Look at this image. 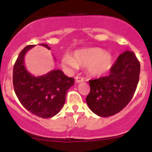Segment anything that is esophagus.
Masks as SVG:
<instances>
[{
  "label": "esophagus",
  "mask_w": 152,
  "mask_h": 152,
  "mask_svg": "<svg viewBox=\"0 0 152 152\" xmlns=\"http://www.w3.org/2000/svg\"><path fill=\"white\" fill-rule=\"evenodd\" d=\"M76 82L77 83H80V82H84V78L80 76H76Z\"/></svg>",
  "instance_id": "34e87169"
}]
</instances>
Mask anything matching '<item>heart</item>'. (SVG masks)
Masks as SVG:
<instances>
[{"instance_id": "b5f03b06", "label": "heart", "mask_w": 152, "mask_h": 152, "mask_svg": "<svg viewBox=\"0 0 152 152\" xmlns=\"http://www.w3.org/2000/svg\"><path fill=\"white\" fill-rule=\"evenodd\" d=\"M64 66L72 69L80 66H88L89 73L95 76L107 73L113 65V57L111 54L99 48L80 49L73 53V56L65 55L62 59Z\"/></svg>"}]
</instances>
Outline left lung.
<instances>
[{
    "label": "left lung",
    "instance_id": "left-lung-1",
    "mask_svg": "<svg viewBox=\"0 0 152 152\" xmlns=\"http://www.w3.org/2000/svg\"><path fill=\"white\" fill-rule=\"evenodd\" d=\"M140 65L134 52L126 50L118 57L109 76L89 81L86 98L89 108L101 117L117 114L126 107L137 88Z\"/></svg>",
    "mask_w": 152,
    "mask_h": 152
}]
</instances>
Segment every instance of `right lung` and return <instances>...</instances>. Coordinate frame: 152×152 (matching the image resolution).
<instances>
[{
  "label": "right lung",
  "instance_id": "add662e5",
  "mask_svg": "<svg viewBox=\"0 0 152 152\" xmlns=\"http://www.w3.org/2000/svg\"><path fill=\"white\" fill-rule=\"evenodd\" d=\"M50 50L46 44H39ZM34 45H27L20 53L13 67V86L22 105L32 114L48 118L56 115L65 102L67 90L74 79L60 70H53L41 76H32L24 65V57Z\"/></svg>",
  "mask_w": 152,
  "mask_h": 152
}]
</instances>
